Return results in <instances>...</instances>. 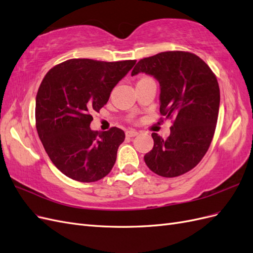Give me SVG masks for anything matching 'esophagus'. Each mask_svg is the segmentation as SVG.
Wrapping results in <instances>:
<instances>
[{
  "mask_svg": "<svg viewBox=\"0 0 253 253\" xmlns=\"http://www.w3.org/2000/svg\"><path fill=\"white\" fill-rule=\"evenodd\" d=\"M126 135L127 137H135V136L138 135V132L135 131V129H128V131L126 132Z\"/></svg>",
  "mask_w": 253,
  "mask_h": 253,
  "instance_id": "1",
  "label": "esophagus"
}]
</instances>
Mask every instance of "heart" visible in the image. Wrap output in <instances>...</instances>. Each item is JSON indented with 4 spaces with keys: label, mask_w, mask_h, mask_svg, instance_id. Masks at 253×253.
I'll return each instance as SVG.
<instances>
[{
    "label": "heart",
    "mask_w": 253,
    "mask_h": 253,
    "mask_svg": "<svg viewBox=\"0 0 253 253\" xmlns=\"http://www.w3.org/2000/svg\"><path fill=\"white\" fill-rule=\"evenodd\" d=\"M143 79H149V77H143V78H141L140 80H143ZM140 80H139V81H140Z\"/></svg>",
    "instance_id": "heart-1"
}]
</instances>
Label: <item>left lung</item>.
<instances>
[{
  "mask_svg": "<svg viewBox=\"0 0 253 253\" xmlns=\"http://www.w3.org/2000/svg\"><path fill=\"white\" fill-rule=\"evenodd\" d=\"M141 72L158 80L160 115L173 122L168 139L152 133L154 147L144 163L159 176L176 177L200 164L213 139L220 98L216 76L195 53L182 50L139 60L132 76Z\"/></svg>",
  "mask_w": 253,
  "mask_h": 253,
  "instance_id": "8db88e82",
  "label": "left lung"
}]
</instances>
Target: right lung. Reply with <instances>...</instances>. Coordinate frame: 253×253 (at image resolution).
Instances as JSON below:
<instances>
[{
  "label": "right lung",
  "mask_w": 253,
  "mask_h": 253,
  "mask_svg": "<svg viewBox=\"0 0 253 253\" xmlns=\"http://www.w3.org/2000/svg\"><path fill=\"white\" fill-rule=\"evenodd\" d=\"M135 63L70 59L45 75L36 98V127L52 164L67 177L94 182L113 169L125 132L116 126L91 131V114L103 108Z\"/></svg>",
  "instance_id": "right-lung-1"
}]
</instances>
